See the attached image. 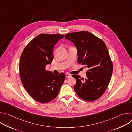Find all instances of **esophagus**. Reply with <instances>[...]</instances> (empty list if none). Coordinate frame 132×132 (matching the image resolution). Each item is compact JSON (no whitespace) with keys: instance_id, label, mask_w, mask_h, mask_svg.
<instances>
[{"instance_id":"34e87169","label":"esophagus","mask_w":132,"mask_h":132,"mask_svg":"<svg viewBox=\"0 0 132 132\" xmlns=\"http://www.w3.org/2000/svg\"><path fill=\"white\" fill-rule=\"evenodd\" d=\"M71 76V75L70 74H69V73H66V78H69V77H70Z\"/></svg>"}]
</instances>
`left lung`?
Wrapping results in <instances>:
<instances>
[{"label": "left lung", "mask_w": 132, "mask_h": 132, "mask_svg": "<svg viewBox=\"0 0 132 132\" xmlns=\"http://www.w3.org/2000/svg\"><path fill=\"white\" fill-rule=\"evenodd\" d=\"M65 39L76 46L78 63L88 68L87 78L72 76L76 80L73 89L77 95L87 101L100 98L106 90L112 76L113 64L104 42L99 37L86 31L68 33Z\"/></svg>", "instance_id": "obj_1"}]
</instances>
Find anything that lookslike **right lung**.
Returning <instances> with one entry per match:
<instances>
[{
    "instance_id": "add662e5",
    "label": "right lung",
    "mask_w": 132,
    "mask_h": 132,
    "mask_svg": "<svg viewBox=\"0 0 132 132\" xmlns=\"http://www.w3.org/2000/svg\"><path fill=\"white\" fill-rule=\"evenodd\" d=\"M63 34H40L26 46L21 55L19 71L24 88L36 101L45 103L57 96L65 79L63 72L55 75L45 67L53 60V50Z\"/></svg>"
}]
</instances>
